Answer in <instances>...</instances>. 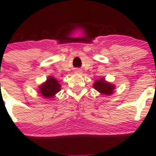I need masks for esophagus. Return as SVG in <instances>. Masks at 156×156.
Wrapping results in <instances>:
<instances>
[{"instance_id": "1", "label": "esophagus", "mask_w": 156, "mask_h": 156, "mask_svg": "<svg viewBox=\"0 0 156 156\" xmlns=\"http://www.w3.org/2000/svg\"><path fill=\"white\" fill-rule=\"evenodd\" d=\"M77 72H78V73H81V70H77Z\"/></svg>"}]
</instances>
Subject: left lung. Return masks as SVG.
<instances>
[{
  "mask_svg": "<svg viewBox=\"0 0 156 156\" xmlns=\"http://www.w3.org/2000/svg\"><path fill=\"white\" fill-rule=\"evenodd\" d=\"M92 86L99 93L105 95H112L115 89V85L109 81H106L104 78H100V79L95 80Z\"/></svg>",
  "mask_w": 156,
  "mask_h": 156,
  "instance_id": "1",
  "label": "left lung"
}]
</instances>
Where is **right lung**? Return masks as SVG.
Wrapping results in <instances>:
<instances>
[{"label":"right lung","instance_id":"1","mask_svg":"<svg viewBox=\"0 0 156 156\" xmlns=\"http://www.w3.org/2000/svg\"><path fill=\"white\" fill-rule=\"evenodd\" d=\"M61 85L53 76H49L47 81L39 85L38 93L44 99H54L56 94L61 91Z\"/></svg>","mask_w":156,"mask_h":156}]
</instances>
